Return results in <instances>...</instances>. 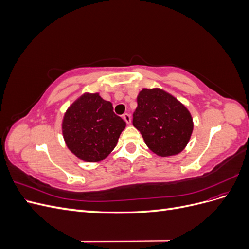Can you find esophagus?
Segmentation results:
<instances>
[{"label":"esophagus","mask_w":249,"mask_h":249,"mask_svg":"<svg viewBox=\"0 0 249 249\" xmlns=\"http://www.w3.org/2000/svg\"><path fill=\"white\" fill-rule=\"evenodd\" d=\"M123 118L124 119V122L126 124H131V115L129 114V113H124V114L123 115Z\"/></svg>","instance_id":"obj_1"}]
</instances>
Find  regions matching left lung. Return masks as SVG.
Wrapping results in <instances>:
<instances>
[{
  "instance_id": "1",
  "label": "left lung",
  "mask_w": 249,
  "mask_h": 249,
  "mask_svg": "<svg viewBox=\"0 0 249 249\" xmlns=\"http://www.w3.org/2000/svg\"><path fill=\"white\" fill-rule=\"evenodd\" d=\"M137 104L133 125L149 149L161 157L182 152L193 131L191 114L184 105L159 88L143 89Z\"/></svg>"
}]
</instances>
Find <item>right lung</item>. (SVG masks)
I'll return each instance as SVG.
<instances>
[{
  "label": "right lung",
  "instance_id": "add662e5",
  "mask_svg": "<svg viewBox=\"0 0 249 249\" xmlns=\"http://www.w3.org/2000/svg\"><path fill=\"white\" fill-rule=\"evenodd\" d=\"M125 122L99 93L83 94L66 111L62 132L67 147L80 159L97 162L117 144Z\"/></svg>",
  "mask_w": 249,
  "mask_h": 249
}]
</instances>
